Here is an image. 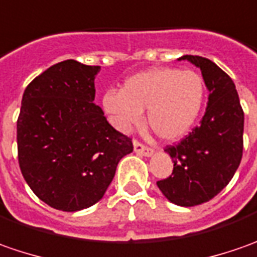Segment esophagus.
Here are the masks:
<instances>
[{"label":"esophagus","instance_id":"esophagus-1","mask_svg":"<svg viewBox=\"0 0 257 257\" xmlns=\"http://www.w3.org/2000/svg\"><path fill=\"white\" fill-rule=\"evenodd\" d=\"M134 151L137 152L138 155H142V156H151L152 154H154V149H152V148H149V146L141 144L139 141H134Z\"/></svg>","mask_w":257,"mask_h":257}]
</instances>
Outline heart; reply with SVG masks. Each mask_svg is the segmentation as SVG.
<instances>
[{"label": "heart", "instance_id": "b5f03b06", "mask_svg": "<svg viewBox=\"0 0 257 257\" xmlns=\"http://www.w3.org/2000/svg\"><path fill=\"white\" fill-rule=\"evenodd\" d=\"M205 81L195 71L151 68L125 79L120 91L109 89L102 108L119 131L139 123L148 108V123L156 135L176 141L189 132L205 102Z\"/></svg>", "mask_w": 257, "mask_h": 257}]
</instances>
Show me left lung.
Segmentation results:
<instances>
[{
  "mask_svg": "<svg viewBox=\"0 0 257 257\" xmlns=\"http://www.w3.org/2000/svg\"><path fill=\"white\" fill-rule=\"evenodd\" d=\"M200 68L209 89L199 126L165 151L173 161L172 175L156 182L165 198L179 206H196L215 198L233 178L243 154L244 115L232 78L210 59L183 55Z\"/></svg>",
  "mask_w": 257,
  "mask_h": 257,
  "instance_id": "obj_1",
  "label": "left lung"
}]
</instances>
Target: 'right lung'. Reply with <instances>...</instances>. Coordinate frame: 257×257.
I'll return each mask as SVG.
<instances>
[{
	"label": "right lung",
	"instance_id": "obj_1",
	"mask_svg": "<svg viewBox=\"0 0 257 257\" xmlns=\"http://www.w3.org/2000/svg\"><path fill=\"white\" fill-rule=\"evenodd\" d=\"M101 67L67 59L25 88L17 120L18 162L32 192L51 208L76 212L95 205L118 162L134 151L93 103Z\"/></svg>",
	"mask_w": 257,
	"mask_h": 257
}]
</instances>
